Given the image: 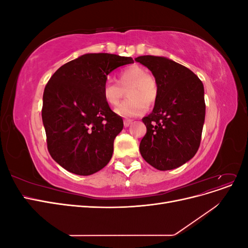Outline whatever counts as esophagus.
<instances>
[{
	"label": "esophagus",
	"mask_w": 248,
	"mask_h": 248,
	"mask_svg": "<svg viewBox=\"0 0 248 248\" xmlns=\"http://www.w3.org/2000/svg\"><path fill=\"white\" fill-rule=\"evenodd\" d=\"M132 123V120H129V119H126V120H124V126L125 127H128V126H130V124Z\"/></svg>",
	"instance_id": "obj_1"
}]
</instances>
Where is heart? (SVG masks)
Masks as SVG:
<instances>
[{
    "label": "heart",
    "mask_w": 248,
    "mask_h": 248,
    "mask_svg": "<svg viewBox=\"0 0 248 248\" xmlns=\"http://www.w3.org/2000/svg\"><path fill=\"white\" fill-rule=\"evenodd\" d=\"M128 89V99L116 108V112L124 118L144 115L148 106H152L158 97V85L144 67L131 65L118 74V82L110 79L104 82L102 96L110 107H117Z\"/></svg>",
    "instance_id": "obj_1"
}]
</instances>
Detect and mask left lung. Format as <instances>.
Wrapping results in <instances>:
<instances>
[{"label":"left lung","instance_id":"1","mask_svg":"<svg viewBox=\"0 0 248 248\" xmlns=\"http://www.w3.org/2000/svg\"><path fill=\"white\" fill-rule=\"evenodd\" d=\"M136 61L152 72L158 85L154 108L142 118L147 133L140 154L157 170L177 169L200 147L206 115L204 85L190 69L166 57L140 56Z\"/></svg>","mask_w":248,"mask_h":248}]
</instances>
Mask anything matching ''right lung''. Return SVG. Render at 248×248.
<instances>
[{"label": "right lung", "mask_w": 248, "mask_h": 248, "mask_svg": "<svg viewBox=\"0 0 248 248\" xmlns=\"http://www.w3.org/2000/svg\"><path fill=\"white\" fill-rule=\"evenodd\" d=\"M131 63L130 57L86 54L60 67L48 80L42 122L48 152L66 170L89 176L109 162L123 120L104 100L102 87L112 70Z\"/></svg>", "instance_id": "add662e5"}]
</instances>
